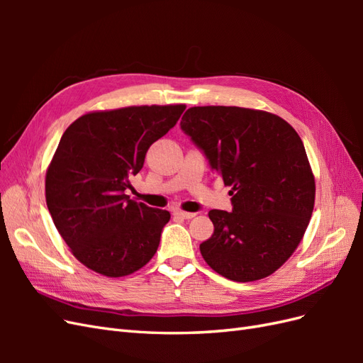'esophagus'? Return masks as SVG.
I'll list each match as a JSON object with an SVG mask.
<instances>
[{"mask_svg":"<svg viewBox=\"0 0 363 363\" xmlns=\"http://www.w3.org/2000/svg\"><path fill=\"white\" fill-rule=\"evenodd\" d=\"M174 216L183 218V219H192L195 216V213H192V212H183V211H175Z\"/></svg>","mask_w":363,"mask_h":363,"instance_id":"esophagus-1","label":"esophagus"}]
</instances>
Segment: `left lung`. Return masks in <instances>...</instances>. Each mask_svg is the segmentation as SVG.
Instances as JSON below:
<instances>
[{"mask_svg":"<svg viewBox=\"0 0 363 363\" xmlns=\"http://www.w3.org/2000/svg\"><path fill=\"white\" fill-rule=\"evenodd\" d=\"M180 128L232 186L233 211L208 212L215 230L201 256L233 281L268 277L298 247L315 204L298 133L277 115L225 106L191 107Z\"/></svg>","mask_w":363,"mask_h":363,"instance_id":"8db88e82","label":"left lung"}]
</instances>
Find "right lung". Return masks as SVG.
I'll return each instance as SVG.
<instances>
[{
    "label": "right lung",
    "mask_w": 363,
    "mask_h": 363,
    "mask_svg": "<svg viewBox=\"0 0 363 363\" xmlns=\"http://www.w3.org/2000/svg\"><path fill=\"white\" fill-rule=\"evenodd\" d=\"M186 106H139L80 116L65 131L47 171V206L72 255L89 269L123 277L156 255L169 212L125 195L152 142Z\"/></svg>",
    "instance_id": "add662e5"
}]
</instances>
